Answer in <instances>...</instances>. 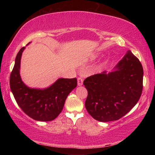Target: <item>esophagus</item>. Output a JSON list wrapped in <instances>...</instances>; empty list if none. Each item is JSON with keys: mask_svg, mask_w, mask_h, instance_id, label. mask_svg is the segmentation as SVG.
I'll return each instance as SVG.
<instances>
[{"mask_svg": "<svg viewBox=\"0 0 155 155\" xmlns=\"http://www.w3.org/2000/svg\"><path fill=\"white\" fill-rule=\"evenodd\" d=\"M77 80H78V86L82 85H83V78H81V77H78Z\"/></svg>", "mask_w": 155, "mask_h": 155, "instance_id": "34e87169", "label": "esophagus"}]
</instances>
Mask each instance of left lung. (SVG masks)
Masks as SVG:
<instances>
[{"label":"left lung","instance_id":"1","mask_svg":"<svg viewBox=\"0 0 155 155\" xmlns=\"http://www.w3.org/2000/svg\"><path fill=\"white\" fill-rule=\"evenodd\" d=\"M115 68L109 74L104 71L83 81L88 92L85 108L100 122L121 118L137 104L142 93L143 67L130 50Z\"/></svg>","mask_w":155,"mask_h":155}]
</instances>
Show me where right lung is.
<instances>
[{"instance_id":"right-lung-1","label":"right lung","mask_w":155,"mask_h":155,"mask_svg":"<svg viewBox=\"0 0 155 155\" xmlns=\"http://www.w3.org/2000/svg\"><path fill=\"white\" fill-rule=\"evenodd\" d=\"M25 48L22 47L15 57L10 75V88L18 106L28 116L37 121H52L61 112L68 94L77 87V80L59 78L44 90L28 87L20 75V59Z\"/></svg>"}]
</instances>
